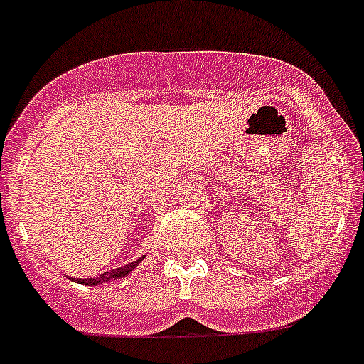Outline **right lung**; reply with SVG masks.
Here are the masks:
<instances>
[{
  "label": "right lung",
  "instance_id": "1",
  "mask_svg": "<svg viewBox=\"0 0 364 364\" xmlns=\"http://www.w3.org/2000/svg\"><path fill=\"white\" fill-rule=\"evenodd\" d=\"M143 260L141 259H137L134 260V262H130V264H126V266H119V268H115V270H111V272H104V274H100V276L96 277H85V279H79V277H73L77 283H82V285H100V283H105V282H111V279H119V277H124L128 276L134 268H136L139 262Z\"/></svg>",
  "mask_w": 364,
  "mask_h": 364
}]
</instances>
